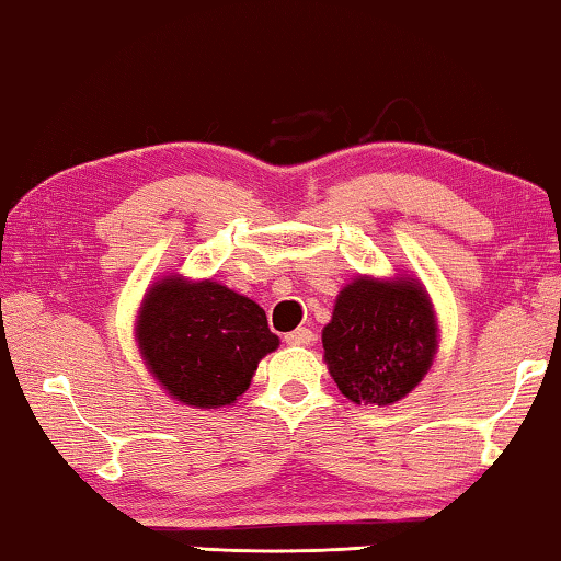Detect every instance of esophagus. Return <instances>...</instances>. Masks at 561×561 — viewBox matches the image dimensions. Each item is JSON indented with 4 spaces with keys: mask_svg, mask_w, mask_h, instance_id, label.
<instances>
[{
    "mask_svg": "<svg viewBox=\"0 0 561 561\" xmlns=\"http://www.w3.org/2000/svg\"><path fill=\"white\" fill-rule=\"evenodd\" d=\"M286 341L288 344H300V346H311L313 341H316V334L311 329H296V331H290V334H286Z\"/></svg>",
    "mask_w": 561,
    "mask_h": 561,
    "instance_id": "esophagus-1",
    "label": "esophagus"
}]
</instances>
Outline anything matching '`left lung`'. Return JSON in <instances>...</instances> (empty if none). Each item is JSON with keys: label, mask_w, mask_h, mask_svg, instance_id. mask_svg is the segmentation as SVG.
Masks as SVG:
<instances>
[{"label": "left lung", "mask_w": 561, "mask_h": 561, "mask_svg": "<svg viewBox=\"0 0 561 561\" xmlns=\"http://www.w3.org/2000/svg\"><path fill=\"white\" fill-rule=\"evenodd\" d=\"M435 346L433 306L412 280H354L323 329L331 377L356 404L385 408L410 394L427 375Z\"/></svg>", "instance_id": "1"}]
</instances>
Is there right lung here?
I'll list each match as a JSON object with an SVG mask.
<instances>
[{
	"label": "right lung",
	"instance_id": "add662e5",
	"mask_svg": "<svg viewBox=\"0 0 561 561\" xmlns=\"http://www.w3.org/2000/svg\"><path fill=\"white\" fill-rule=\"evenodd\" d=\"M139 344L169 394L194 408H222L245 392L278 336L255 300L215 280L167 278L144 298Z\"/></svg>",
	"mask_w": 561,
	"mask_h": 561
}]
</instances>
